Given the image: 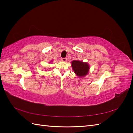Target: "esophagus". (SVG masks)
Listing matches in <instances>:
<instances>
[{"label":"esophagus","mask_w":133,"mask_h":133,"mask_svg":"<svg viewBox=\"0 0 133 133\" xmlns=\"http://www.w3.org/2000/svg\"><path fill=\"white\" fill-rule=\"evenodd\" d=\"M62 60L63 62H66V60H67V59L66 58H62Z\"/></svg>","instance_id":"obj_1"}]
</instances>
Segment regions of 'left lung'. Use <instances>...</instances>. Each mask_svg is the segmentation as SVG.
<instances>
[{"instance_id":"obj_1","label":"left lung","mask_w":133,"mask_h":133,"mask_svg":"<svg viewBox=\"0 0 133 133\" xmlns=\"http://www.w3.org/2000/svg\"><path fill=\"white\" fill-rule=\"evenodd\" d=\"M71 63L73 70L79 78L85 76L89 73L90 66L88 63L80 60H73Z\"/></svg>"}]
</instances>
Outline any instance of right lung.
<instances>
[{
  "instance_id": "add662e5",
  "label": "right lung",
  "mask_w": 133,
  "mask_h": 133,
  "mask_svg": "<svg viewBox=\"0 0 133 133\" xmlns=\"http://www.w3.org/2000/svg\"><path fill=\"white\" fill-rule=\"evenodd\" d=\"M51 61H52V60H51Z\"/></svg>"
}]
</instances>
